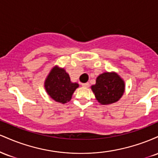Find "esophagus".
Wrapping results in <instances>:
<instances>
[{
    "label": "esophagus",
    "instance_id": "obj_1",
    "mask_svg": "<svg viewBox=\"0 0 158 158\" xmlns=\"http://www.w3.org/2000/svg\"><path fill=\"white\" fill-rule=\"evenodd\" d=\"M90 84L88 82H86V83H81V86L82 87H85V88H88L89 87Z\"/></svg>",
    "mask_w": 158,
    "mask_h": 158
}]
</instances>
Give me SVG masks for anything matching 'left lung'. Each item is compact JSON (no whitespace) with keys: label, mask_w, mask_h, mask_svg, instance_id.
Wrapping results in <instances>:
<instances>
[{"label":"left lung","mask_w":158,"mask_h":158,"mask_svg":"<svg viewBox=\"0 0 158 158\" xmlns=\"http://www.w3.org/2000/svg\"><path fill=\"white\" fill-rule=\"evenodd\" d=\"M91 90L100 104H112L122 97L125 82L117 73L106 72L97 78L96 84L92 85Z\"/></svg>","instance_id":"left-lung-1"}]
</instances>
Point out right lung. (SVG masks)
<instances>
[{"instance_id":"1","label":"right lung","mask_w":158,"mask_h":158,"mask_svg":"<svg viewBox=\"0 0 158 158\" xmlns=\"http://www.w3.org/2000/svg\"><path fill=\"white\" fill-rule=\"evenodd\" d=\"M79 84L70 81L68 73L64 68L55 66L45 79L44 88L47 93L57 102L64 104L71 99L72 95Z\"/></svg>"}]
</instances>
